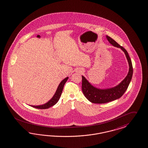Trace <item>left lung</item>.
I'll list each match as a JSON object with an SVG mask.
<instances>
[{
    "label": "left lung",
    "mask_w": 148,
    "mask_h": 148,
    "mask_svg": "<svg viewBox=\"0 0 148 148\" xmlns=\"http://www.w3.org/2000/svg\"><path fill=\"white\" fill-rule=\"evenodd\" d=\"M106 38L113 46L120 48L124 51L129 64V71L126 78L119 85L115 87L105 89H100L93 87L86 78L82 76V92L89 101L95 104H104L121 98L128 88L133 75V70L131 60L127 50L109 36H106Z\"/></svg>",
    "instance_id": "1"
}]
</instances>
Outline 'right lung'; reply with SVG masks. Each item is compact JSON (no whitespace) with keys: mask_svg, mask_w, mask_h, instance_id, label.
Wrapping results in <instances>:
<instances>
[{"mask_svg":"<svg viewBox=\"0 0 148 148\" xmlns=\"http://www.w3.org/2000/svg\"><path fill=\"white\" fill-rule=\"evenodd\" d=\"M68 78H69V77H66L61 82L60 84L59 85V86L58 87L56 92H55L54 95L48 103H47L46 104L42 105H39V106H33V105H31V106L33 108L39 109H46L49 108L50 107L56 104L60 98L61 95V93H62L63 88H64V86L66 81H67Z\"/></svg>","mask_w":148,"mask_h":148,"instance_id":"right-lung-1","label":"right lung"}]
</instances>
